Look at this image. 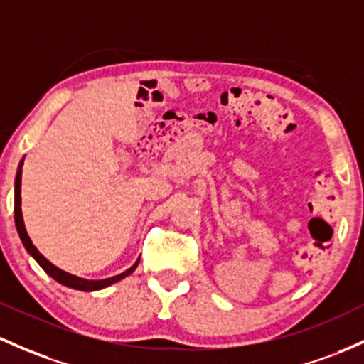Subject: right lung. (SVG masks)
Segmentation results:
<instances>
[{
  "instance_id": "right-lung-1",
  "label": "right lung",
  "mask_w": 364,
  "mask_h": 364,
  "mask_svg": "<svg viewBox=\"0 0 364 364\" xmlns=\"http://www.w3.org/2000/svg\"><path fill=\"white\" fill-rule=\"evenodd\" d=\"M22 164L23 162H20L18 171H17V178H15V226H17V231H18V235H20V240H22L23 247H26V249H27V252L33 255L36 261H38V264L41 266L43 269H45L51 278L57 279V282L62 283V285L70 287V289L85 290V292H90V290L105 289V287H109V285H112V283L119 282V279H121V278L127 277V274H129V273H133L134 267L138 266L139 261L134 262V266H131L127 271H124V273L117 274V277L105 278V279H82V278L74 277V274L65 273V271L58 269L57 266H53L50 261H48V259H45V255L39 254V250L33 245V242H31L29 235H27L26 226H23V219H22V209H20V185H22Z\"/></svg>"
}]
</instances>
